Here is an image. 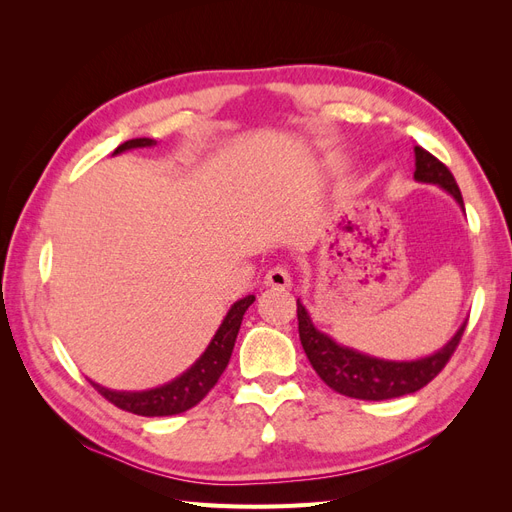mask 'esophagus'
<instances>
[{"label":"esophagus","mask_w":512,"mask_h":512,"mask_svg":"<svg viewBox=\"0 0 512 512\" xmlns=\"http://www.w3.org/2000/svg\"><path fill=\"white\" fill-rule=\"evenodd\" d=\"M290 282H292L290 280V271L284 265H277V267L269 269L267 275H265V284L271 286V288H288Z\"/></svg>","instance_id":"34e87169"}]
</instances>
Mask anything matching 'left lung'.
Returning a JSON list of instances; mask_svg holds the SVG:
<instances>
[{
  "instance_id": "obj_1",
  "label": "left lung",
  "mask_w": 512,
  "mask_h": 512,
  "mask_svg": "<svg viewBox=\"0 0 512 512\" xmlns=\"http://www.w3.org/2000/svg\"><path fill=\"white\" fill-rule=\"evenodd\" d=\"M416 170L414 179L421 183L440 185L442 190L451 194L463 207V198L459 185L436 156H431L423 147H414ZM297 318H299V337L301 346L307 354L309 363L316 369V374L331 386L333 391L354 399L365 401H382L401 395L416 393L423 389L433 378H436L444 365L451 359L455 348L461 342V335L466 331V322L461 324L459 331L453 335L451 342L438 352H433L425 359L416 361H386L376 356L363 354L348 346H339L335 339L314 327L307 309L297 299Z\"/></svg>"
}]
</instances>
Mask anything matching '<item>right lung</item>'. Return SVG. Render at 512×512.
Returning a JSON list of instances; mask_svg holds the SVG:
<instances>
[{
  "instance_id": "obj_1",
  "label": "right lung",
  "mask_w": 512,
  "mask_h": 512,
  "mask_svg": "<svg viewBox=\"0 0 512 512\" xmlns=\"http://www.w3.org/2000/svg\"><path fill=\"white\" fill-rule=\"evenodd\" d=\"M151 145H156L153 138H132V141L121 143L115 149L113 156H117L121 151L136 149V147H151ZM254 301H256L254 294H247L245 299L232 305L228 309L224 322L220 324L218 333L213 335L207 350L200 354V359L188 371H183V374L173 382L158 386V389L138 391V393L111 391L96 382L91 384H94L96 391L104 399L111 401L113 406L138 416H173L194 408L198 401L203 399L215 384H218L220 376L224 374V369L230 361L232 348H235V342H237V333L241 329L245 309Z\"/></svg>"
}]
</instances>
